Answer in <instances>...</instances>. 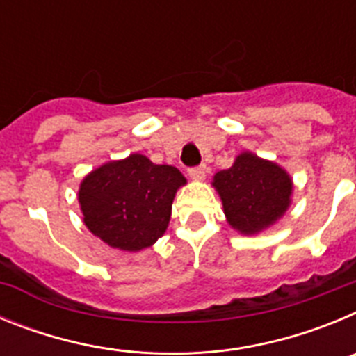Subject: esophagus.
Segmentation results:
<instances>
[{
    "label": "esophagus",
    "mask_w": 356,
    "mask_h": 356,
    "mask_svg": "<svg viewBox=\"0 0 356 356\" xmlns=\"http://www.w3.org/2000/svg\"><path fill=\"white\" fill-rule=\"evenodd\" d=\"M187 172H188V176L193 178V180H205L207 168L205 165H197V168H191Z\"/></svg>",
    "instance_id": "34e87169"
}]
</instances>
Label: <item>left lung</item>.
<instances>
[{
  "instance_id": "1",
  "label": "left lung",
  "mask_w": 356,
  "mask_h": 356,
  "mask_svg": "<svg viewBox=\"0 0 356 356\" xmlns=\"http://www.w3.org/2000/svg\"><path fill=\"white\" fill-rule=\"evenodd\" d=\"M228 222L242 234H257L284 216L292 184L276 163L242 153L229 169L213 176Z\"/></svg>"
}]
</instances>
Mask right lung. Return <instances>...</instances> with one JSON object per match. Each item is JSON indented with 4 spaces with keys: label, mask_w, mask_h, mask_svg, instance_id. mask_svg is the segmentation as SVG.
<instances>
[{
    "label": "right lung",
    "mask_w": 356,
    "mask_h": 356,
    "mask_svg": "<svg viewBox=\"0 0 356 356\" xmlns=\"http://www.w3.org/2000/svg\"><path fill=\"white\" fill-rule=\"evenodd\" d=\"M180 185L185 178L178 169L135 153L90 172L78 200L94 235L112 248L139 251L163 235Z\"/></svg>",
    "instance_id": "right-lung-1"
}]
</instances>
